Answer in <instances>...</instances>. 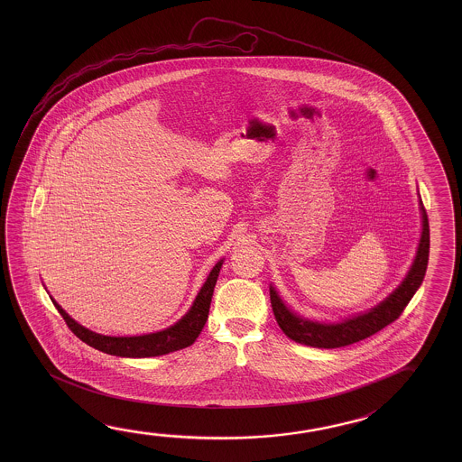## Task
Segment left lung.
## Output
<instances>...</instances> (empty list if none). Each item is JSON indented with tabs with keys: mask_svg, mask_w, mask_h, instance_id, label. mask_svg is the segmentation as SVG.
<instances>
[{
	"mask_svg": "<svg viewBox=\"0 0 462 462\" xmlns=\"http://www.w3.org/2000/svg\"><path fill=\"white\" fill-rule=\"evenodd\" d=\"M420 211H422V236L417 248L414 264L411 267L408 277L402 280L400 287L396 288L385 301H382L369 312L353 319H346L340 324H320V322L308 320L293 314L280 300L273 287H271L273 316L288 338L314 348H341L380 332L382 328H385L400 318L401 312L408 306L417 288L420 287L427 271V263H429L430 230H429V217L422 201H420Z\"/></svg>",
	"mask_w": 462,
	"mask_h": 462,
	"instance_id": "left-lung-1",
	"label": "left lung"
}]
</instances>
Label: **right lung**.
Masks as SVG:
<instances>
[{
  "mask_svg": "<svg viewBox=\"0 0 462 462\" xmlns=\"http://www.w3.org/2000/svg\"><path fill=\"white\" fill-rule=\"evenodd\" d=\"M220 267H222V261L214 265V269L206 279L205 285L199 290L195 303L177 324L169 327L166 330L150 333V335H140V337L99 335L77 324L76 320L70 318L54 300L53 304L56 310H60V314L66 320L72 333L91 348L98 349L107 355L122 356V357H152V356L167 355L177 349L189 346L203 330L209 314L212 293L219 277Z\"/></svg>",
  "mask_w": 462,
  "mask_h": 462,
  "instance_id": "add662e5",
  "label": "right lung"
}]
</instances>
